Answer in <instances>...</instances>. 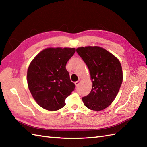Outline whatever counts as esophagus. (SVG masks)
I'll return each mask as SVG.
<instances>
[{
	"mask_svg": "<svg viewBox=\"0 0 147 147\" xmlns=\"http://www.w3.org/2000/svg\"><path fill=\"white\" fill-rule=\"evenodd\" d=\"M80 82H81V80L80 79H79V80L78 81H76L74 82V84H75V86H78L79 84V83H80Z\"/></svg>",
	"mask_w": 147,
	"mask_h": 147,
	"instance_id": "obj_1",
	"label": "esophagus"
}]
</instances>
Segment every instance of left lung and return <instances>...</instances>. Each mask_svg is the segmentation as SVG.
Listing matches in <instances>:
<instances>
[{
    "instance_id": "8db88e82",
    "label": "left lung",
    "mask_w": 147,
    "mask_h": 147,
    "mask_svg": "<svg viewBox=\"0 0 147 147\" xmlns=\"http://www.w3.org/2000/svg\"><path fill=\"white\" fill-rule=\"evenodd\" d=\"M76 51L89 70L92 88L82 97L90 110L101 111L114 101L123 82V70L119 60L98 46L78 47Z\"/></svg>"
}]
</instances>
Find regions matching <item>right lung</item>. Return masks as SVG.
<instances>
[{
	"label": "right lung",
	"mask_w": 147,
	"mask_h": 147,
	"mask_svg": "<svg viewBox=\"0 0 147 147\" xmlns=\"http://www.w3.org/2000/svg\"><path fill=\"white\" fill-rule=\"evenodd\" d=\"M75 48L49 47L42 50L29 64L27 71L28 88L36 103L49 111L65 106L66 98L75 85L66 69Z\"/></svg>",
	"instance_id": "1"
}]
</instances>
